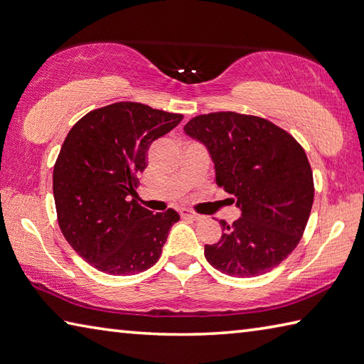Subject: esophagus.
<instances>
[{"label": "esophagus", "mask_w": 364, "mask_h": 364, "mask_svg": "<svg viewBox=\"0 0 364 364\" xmlns=\"http://www.w3.org/2000/svg\"><path fill=\"white\" fill-rule=\"evenodd\" d=\"M181 215L185 217V218H191V220H201V218H203L201 214H196V212L190 210V209H182Z\"/></svg>", "instance_id": "obj_1"}]
</instances>
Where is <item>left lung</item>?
<instances>
[{
	"instance_id": "obj_1",
	"label": "left lung",
	"mask_w": 364,
	"mask_h": 364,
	"mask_svg": "<svg viewBox=\"0 0 364 364\" xmlns=\"http://www.w3.org/2000/svg\"><path fill=\"white\" fill-rule=\"evenodd\" d=\"M203 142L215 168V182L241 218L220 220L222 237L204 245L205 259L232 277L274 269L294 250L309 220L314 177L304 149L272 122L237 112L198 115L183 127Z\"/></svg>"
}]
</instances>
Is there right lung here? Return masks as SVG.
I'll return each mask as SVG.
<instances>
[{"instance_id": "obj_1", "label": "right lung", "mask_w": 364, "mask_h": 364, "mask_svg": "<svg viewBox=\"0 0 364 364\" xmlns=\"http://www.w3.org/2000/svg\"><path fill=\"white\" fill-rule=\"evenodd\" d=\"M182 114L122 101L84 115L68 133L53 166L60 230L98 271L133 276L154 266L179 214H154L138 203V174L155 139Z\"/></svg>"}]
</instances>
